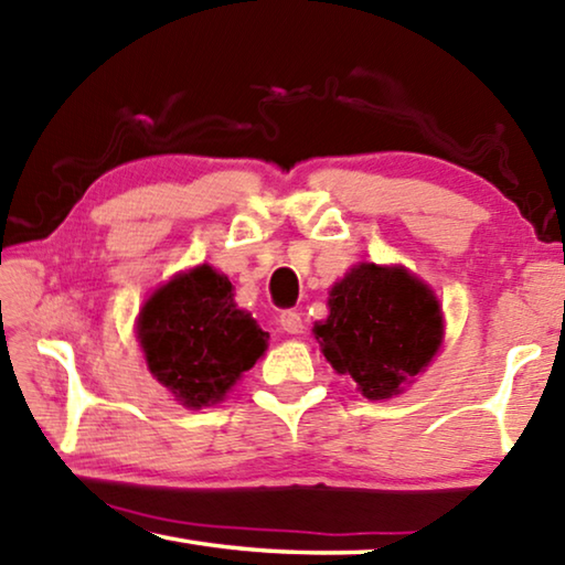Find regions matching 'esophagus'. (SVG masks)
Here are the masks:
<instances>
[{
	"instance_id": "1",
	"label": "esophagus",
	"mask_w": 565,
	"mask_h": 565,
	"mask_svg": "<svg viewBox=\"0 0 565 565\" xmlns=\"http://www.w3.org/2000/svg\"><path fill=\"white\" fill-rule=\"evenodd\" d=\"M279 323H281V329L286 331V333H301L303 331V321H301V313H296V311H281V317H279Z\"/></svg>"
}]
</instances>
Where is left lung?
I'll return each instance as SVG.
<instances>
[{
    "mask_svg": "<svg viewBox=\"0 0 565 565\" xmlns=\"http://www.w3.org/2000/svg\"><path fill=\"white\" fill-rule=\"evenodd\" d=\"M313 337L333 371L371 401L398 396L444 341L436 294L404 266L363 262L333 284L329 317Z\"/></svg>",
    "mask_w": 565,
    "mask_h": 565,
    "instance_id": "1",
    "label": "left lung"
}]
</instances>
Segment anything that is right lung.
Returning a JSON list of instances; mask_svg holds the SVG:
<instances>
[{
    "mask_svg": "<svg viewBox=\"0 0 565 565\" xmlns=\"http://www.w3.org/2000/svg\"><path fill=\"white\" fill-rule=\"evenodd\" d=\"M137 339L151 376L181 406L204 408L218 404L264 356L269 333L252 313L236 309L232 281L202 264L149 296Z\"/></svg>",
    "mask_w": 565,
    "mask_h": 565,
    "instance_id": "1",
    "label": "right lung"
}]
</instances>
